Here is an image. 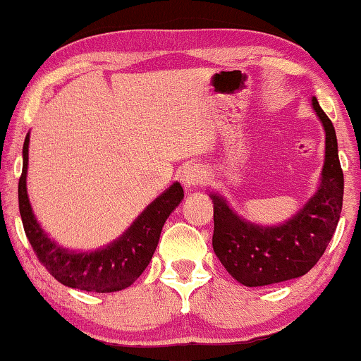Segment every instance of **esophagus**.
<instances>
[{
  "instance_id": "esophagus-1",
  "label": "esophagus",
  "mask_w": 361,
  "mask_h": 361,
  "mask_svg": "<svg viewBox=\"0 0 361 361\" xmlns=\"http://www.w3.org/2000/svg\"><path fill=\"white\" fill-rule=\"evenodd\" d=\"M181 181L186 188H196L203 183V171L198 166H188L181 173Z\"/></svg>"
}]
</instances>
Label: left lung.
I'll return each instance as SVG.
<instances>
[{"mask_svg": "<svg viewBox=\"0 0 361 361\" xmlns=\"http://www.w3.org/2000/svg\"><path fill=\"white\" fill-rule=\"evenodd\" d=\"M313 108L325 126V165L322 185L303 209L280 226L262 228L241 220L220 196L214 204L213 250L226 271L245 286H264L303 276L330 243L343 204V171L330 118L317 98Z\"/></svg>", "mask_w": 361, "mask_h": 361, "instance_id": "obj_1", "label": "left lung"}]
</instances>
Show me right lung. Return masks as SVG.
<instances>
[{"label":"right lung","mask_w":361,"mask_h":361,"mask_svg":"<svg viewBox=\"0 0 361 361\" xmlns=\"http://www.w3.org/2000/svg\"><path fill=\"white\" fill-rule=\"evenodd\" d=\"M28 141L30 135H26L23 145V171L18 183V204H20L23 228L33 246L36 258L59 283L70 288L97 291V293L125 290L152 262L166 218L185 196L181 185H171L165 193L154 200L115 243L93 253L68 252L61 246L54 245L44 235L31 212L28 193H26Z\"/></svg>","instance_id":"1"}]
</instances>
